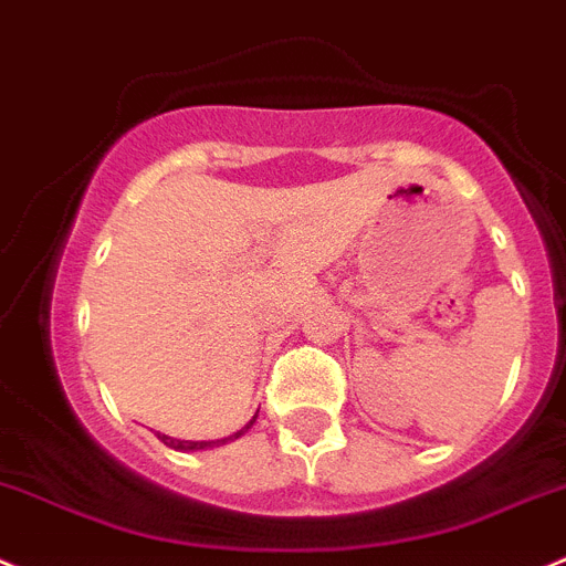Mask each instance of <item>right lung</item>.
Listing matches in <instances>:
<instances>
[{
    "instance_id": "add662e5",
    "label": "right lung",
    "mask_w": 566,
    "mask_h": 566,
    "mask_svg": "<svg viewBox=\"0 0 566 566\" xmlns=\"http://www.w3.org/2000/svg\"><path fill=\"white\" fill-rule=\"evenodd\" d=\"M251 422H254V420H251ZM251 422H249V426H251ZM249 426H245V429H249ZM245 429H240L238 434L223 437V440H216V442H185V440H171V437H166V434H157V437H160V440L166 442L168 448H174V451H201V448H212V446H221V442H227V440H234V437L243 434Z\"/></svg>"
}]
</instances>
